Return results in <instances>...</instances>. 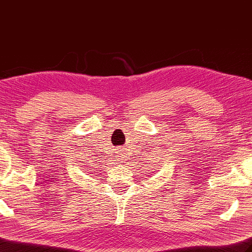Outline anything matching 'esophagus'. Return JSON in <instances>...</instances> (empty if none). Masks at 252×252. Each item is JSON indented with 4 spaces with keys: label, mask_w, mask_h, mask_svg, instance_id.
<instances>
[{
    "label": "esophagus",
    "mask_w": 252,
    "mask_h": 252,
    "mask_svg": "<svg viewBox=\"0 0 252 252\" xmlns=\"http://www.w3.org/2000/svg\"><path fill=\"white\" fill-rule=\"evenodd\" d=\"M119 157H120V158H119L120 160H123V159H125V158H123V155H120Z\"/></svg>",
    "instance_id": "esophagus-1"
}]
</instances>
